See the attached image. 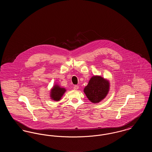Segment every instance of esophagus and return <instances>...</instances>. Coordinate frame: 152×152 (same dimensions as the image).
I'll return each instance as SVG.
<instances>
[{
	"label": "esophagus",
	"instance_id": "esophagus-1",
	"mask_svg": "<svg viewBox=\"0 0 152 152\" xmlns=\"http://www.w3.org/2000/svg\"><path fill=\"white\" fill-rule=\"evenodd\" d=\"M73 89H74L75 90H77V89H79V86H75L74 87H73Z\"/></svg>",
	"mask_w": 152,
	"mask_h": 152
}]
</instances>
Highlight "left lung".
I'll return each instance as SVG.
<instances>
[{
  "label": "left lung",
  "mask_w": 152,
  "mask_h": 152,
  "mask_svg": "<svg viewBox=\"0 0 152 152\" xmlns=\"http://www.w3.org/2000/svg\"><path fill=\"white\" fill-rule=\"evenodd\" d=\"M110 83L108 80L99 75L92 76L84 89V92L92 103H99L108 94Z\"/></svg>",
  "instance_id": "obj_1"
}]
</instances>
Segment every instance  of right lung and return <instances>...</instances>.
Returning a JSON list of instances; mask_svg holds the SVG:
<instances>
[{
	"label": "right lung",
	"instance_id": "1",
	"mask_svg": "<svg viewBox=\"0 0 152 152\" xmlns=\"http://www.w3.org/2000/svg\"><path fill=\"white\" fill-rule=\"evenodd\" d=\"M65 92L66 89L64 88L60 87L58 84H55L51 88L50 91L51 99L53 101H60Z\"/></svg>",
	"mask_w": 152,
	"mask_h": 152
}]
</instances>
